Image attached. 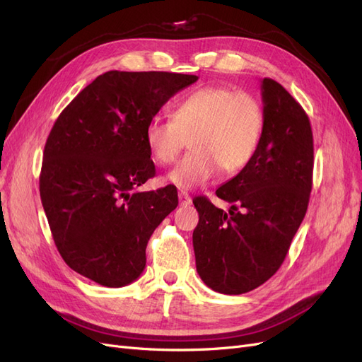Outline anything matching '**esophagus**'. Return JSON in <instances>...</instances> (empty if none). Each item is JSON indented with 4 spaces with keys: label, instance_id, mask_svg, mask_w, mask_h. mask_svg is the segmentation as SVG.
Returning a JSON list of instances; mask_svg holds the SVG:
<instances>
[{
    "label": "esophagus",
    "instance_id": "34e87169",
    "mask_svg": "<svg viewBox=\"0 0 362 362\" xmlns=\"http://www.w3.org/2000/svg\"><path fill=\"white\" fill-rule=\"evenodd\" d=\"M178 199H180V205L181 206H189L192 204V198H190V194L187 192H182L181 190L178 193Z\"/></svg>",
    "mask_w": 362,
    "mask_h": 362
}]
</instances>
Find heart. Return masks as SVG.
Returning a JSON list of instances; mask_svg holds the SVG:
<instances>
[{"label": "heart", "instance_id": "obj_1", "mask_svg": "<svg viewBox=\"0 0 362 362\" xmlns=\"http://www.w3.org/2000/svg\"><path fill=\"white\" fill-rule=\"evenodd\" d=\"M264 127V112L255 96L225 86H206L175 105L172 119L154 117L145 128L151 157L170 164L185 144L192 151L169 175L182 190L199 187L223 173L243 169L254 157Z\"/></svg>", "mask_w": 362, "mask_h": 362}]
</instances>
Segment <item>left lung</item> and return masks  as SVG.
Listing matches in <instances>:
<instances>
[{
	"mask_svg": "<svg viewBox=\"0 0 362 362\" xmlns=\"http://www.w3.org/2000/svg\"><path fill=\"white\" fill-rule=\"evenodd\" d=\"M264 127L254 157L216 190L228 213L204 196L193 199L196 270L206 287L243 294L270 279L303 221L313 185L310 119L275 80L261 81Z\"/></svg>",
	"mask_w": 362,
	"mask_h": 362,
	"instance_id": "left-lung-1",
	"label": "left lung"
}]
</instances>
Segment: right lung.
Masks as SVG:
<instances>
[{
  "label": "right lung",
  "instance_id": "obj_1",
  "mask_svg": "<svg viewBox=\"0 0 362 362\" xmlns=\"http://www.w3.org/2000/svg\"><path fill=\"white\" fill-rule=\"evenodd\" d=\"M194 81L185 74L108 71L51 129L39 178L43 210L64 262L100 286L119 288L141 275L149 237L178 205L170 185L134 189L156 175L146 125Z\"/></svg>",
  "mask_w": 362,
  "mask_h": 362
}]
</instances>
